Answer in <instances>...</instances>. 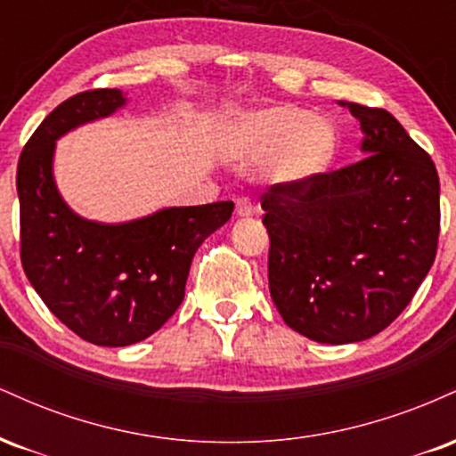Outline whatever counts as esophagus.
Segmentation results:
<instances>
[{"mask_svg":"<svg viewBox=\"0 0 456 456\" xmlns=\"http://www.w3.org/2000/svg\"><path fill=\"white\" fill-rule=\"evenodd\" d=\"M250 214H253V203H250L246 197L238 199V201H235V216L244 218V216H250Z\"/></svg>","mask_w":456,"mask_h":456,"instance_id":"esophagus-1","label":"esophagus"}]
</instances>
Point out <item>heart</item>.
I'll use <instances>...</instances> for the list:
<instances>
[{
  "label": "heart",
  "instance_id": "obj_1",
  "mask_svg": "<svg viewBox=\"0 0 456 456\" xmlns=\"http://www.w3.org/2000/svg\"><path fill=\"white\" fill-rule=\"evenodd\" d=\"M229 143L238 159L248 162L276 156V174L289 182L319 174L337 154V133L332 124L294 104L238 115Z\"/></svg>",
  "mask_w": 456,
  "mask_h": 456
}]
</instances>
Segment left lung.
<instances>
[{"mask_svg":"<svg viewBox=\"0 0 456 456\" xmlns=\"http://www.w3.org/2000/svg\"><path fill=\"white\" fill-rule=\"evenodd\" d=\"M341 104L362 126L364 159L261 197L272 300L287 326L330 345L388 328L431 270L439 238L431 156L384 109Z\"/></svg>","mask_w":456,"mask_h":456,"instance_id":"1","label":"left lung"}]
</instances>
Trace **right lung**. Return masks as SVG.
<instances>
[{
    "mask_svg": "<svg viewBox=\"0 0 456 456\" xmlns=\"http://www.w3.org/2000/svg\"><path fill=\"white\" fill-rule=\"evenodd\" d=\"M124 104L119 90L68 98L36 128L17 167L25 274L66 328L102 347L143 341L174 315L197 248L233 212V201H216L119 224L72 212L53 180L55 141Z\"/></svg>",
    "mask_w": 456,
    "mask_h": 456,
    "instance_id": "add662e5",
    "label": "right lung"
}]
</instances>
